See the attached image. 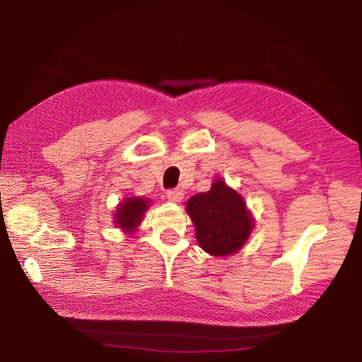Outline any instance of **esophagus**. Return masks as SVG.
Instances as JSON below:
<instances>
[{
	"instance_id": "esophagus-1",
	"label": "esophagus",
	"mask_w": 362,
	"mask_h": 362,
	"mask_svg": "<svg viewBox=\"0 0 362 362\" xmlns=\"http://www.w3.org/2000/svg\"><path fill=\"white\" fill-rule=\"evenodd\" d=\"M166 196H168L169 201H172V202H180L182 196H184V193L178 189H170V190L166 192Z\"/></svg>"
}]
</instances>
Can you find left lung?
<instances>
[{"instance_id":"left-lung-1","label":"left lung","mask_w":362,"mask_h":362,"mask_svg":"<svg viewBox=\"0 0 362 362\" xmlns=\"http://www.w3.org/2000/svg\"><path fill=\"white\" fill-rule=\"evenodd\" d=\"M187 213L196 226L199 245L214 256L238 252L253 229L244 199L218 180L211 190L187 202Z\"/></svg>"}]
</instances>
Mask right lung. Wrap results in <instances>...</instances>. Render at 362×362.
Listing matches in <instances>:
<instances>
[{
  "label": "right lung",
  "mask_w": 362,
  "mask_h": 362,
  "mask_svg": "<svg viewBox=\"0 0 362 362\" xmlns=\"http://www.w3.org/2000/svg\"><path fill=\"white\" fill-rule=\"evenodd\" d=\"M148 208V201H144L141 197H130L124 201L122 205L117 209L115 224L118 228L124 229L126 232H133L134 228L142 221V216L145 209Z\"/></svg>",
  "instance_id": "right-lung-1"
}]
</instances>
